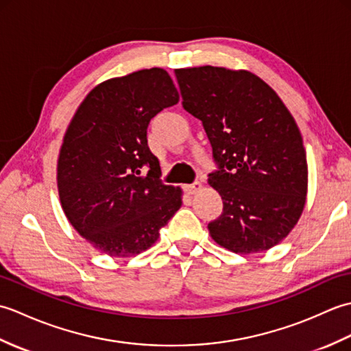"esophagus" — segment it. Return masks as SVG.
Segmentation results:
<instances>
[{
	"label": "esophagus",
	"instance_id": "esophagus-1",
	"mask_svg": "<svg viewBox=\"0 0 351 351\" xmlns=\"http://www.w3.org/2000/svg\"><path fill=\"white\" fill-rule=\"evenodd\" d=\"M202 189V184L200 182H193V184H189V185H185L184 187V190H185V193H187V195H196V193Z\"/></svg>",
	"mask_w": 351,
	"mask_h": 351
}]
</instances>
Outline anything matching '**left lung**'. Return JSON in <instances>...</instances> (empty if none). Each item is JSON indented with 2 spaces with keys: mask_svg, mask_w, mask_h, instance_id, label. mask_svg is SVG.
<instances>
[{
  "mask_svg": "<svg viewBox=\"0 0 351 351\" xmlns=\"http://www.w3.org/2000/svg\"><path fill=\"white\" fill-rule=\"evenodd\" d=\"M182 107L202 121L217 170L208 182L223 213L208 223L230 252L268 250L299 221L308 162L294 117L273 88L247 71L214 66L176 69Z\"/></svg>",
  "mask_w": 351,
  "mask_h": 351,
  "instance_id": "obj_1",
  "label": "left lung"
}]
</instances>
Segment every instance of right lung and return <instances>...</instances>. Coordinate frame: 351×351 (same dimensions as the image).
Returning <instances> with one entry per match:
<instances>
[{"mask_svg": "<svg viewBox=\"0 0 351 351\" xmlns=\"http://www.w3.org/2000/svg\"><path fill=\"white\" fill-rule=\"evenodd\" d=\"M178 101L166 71H137L96 86L66 130L57 162L62 208L77 232L110 256L151 247L181 208V189L162 184L147 146L151 119Z\"/></svg>", "mask_w": 351, "mask_h": 351, "instance_id": "obj_1", "label": "right lung"}]
</instances>
